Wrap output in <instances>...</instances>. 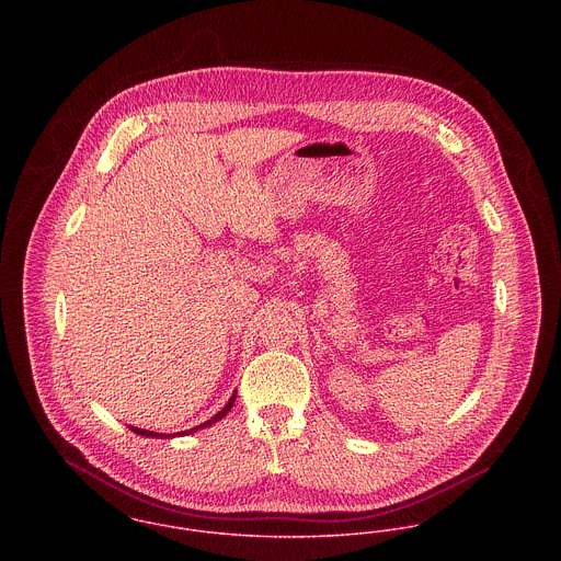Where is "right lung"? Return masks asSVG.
I'll return each mask as SVG.
<instances>
[{"instance_id":"1","label":"right lung","mask_w":561,"mask_h":561,"mask_svg":"<svg viewBox=\"0 0 561 561\" xmlns=\"http://www.w3.org/2000/svg\"><path fill=\"white\" fill-rule=\"evenodd\" d=\"M233 402H236V393L229 398V402L225 404L224 411L217 412L213 419H208L206 423H202V425H197V427H193V430H188V432H181V434H193V432H197V430H202V427H208V425H213V423H217V421H221L227 412L231 411V407H233ZM129 430L131 432H136L138 436H147V438H172V436H181V434H157V432H149V430H140V427H131L129 425Z\"/></svg>"}]
</instances>
